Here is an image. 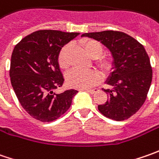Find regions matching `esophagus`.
<instances>
[{
    "mask_svg": "<svg viewBox=\"0 0 159 159\" xmlns=\"http://www.w3.org/2000/svg\"><path fill=\"white\" fill-rule=\"evenodd\" d=\"M84 91H86V92H88L89 94H94L95 93L96 91H98V89H85Z\"/></svg>",
    "mask_w": 159,
    "mask_h": 159,
    "instance_id": "1",
    "label": "esophagus"
}]
</instances>
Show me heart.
I'll use <instances>...</instances> for the list:
<instances>
[{"label":"heart","mask_w":159,"mask_h":159,"mask_svg":"<svg viewBox=\"0 0 159 159\" xmlns=\"http://www.w3.org/2000/svg\"><path fill=\"white\" fill-rule=\"evenodd\" d=\"M80 44L84 48L85 52L93 59H96L95 64L100 68V70L108 73L112 69V62L106 57H100L103 52V48L100 42L97 40L91 39H84L80 41ZM70 48V45H65L60 50L58 54L57 62L58 65L61 69L66 70L69 67V63L67 59V52ZM101 76L95 70H70L66 75V82L67 84L74 89H88L95 86L100 82Z\"/></svg>","instance_id":"1"}]
</instances>
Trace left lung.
Here are the masks:
<instances>
[{"mask_svg":"<svg viewBox=\"0 0 159 159\" xmlns=\"http://www.w3.org/2000/svg\"><path fill=\"white\" fill-rule=\"evenodd\" d=\"M100 41L113 58L112 72L105 82L112 89H103L109 99L98 105L99 111L109 119H129L143 106L152 80V69L144 47L128 34L116 31L83 34Z\"/></svg>","mask_w":159,"mask_h":159,"instance_id":"8db88e82","label":"left lung"}]
</instances>
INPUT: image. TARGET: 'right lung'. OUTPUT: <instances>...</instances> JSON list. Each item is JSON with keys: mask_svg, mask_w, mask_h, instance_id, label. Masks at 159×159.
<instances>
[{"mask_svg": "<svg viewBox=\"0 0 159 159\" xmlns=\"http://www.w3.org/2000/svg\"><path fill=\"white\" fill-rule=\"evenodd\" d=\"M56 30H40L27 35L14 48L9 77L22 107L33 118L50 122L70 108L78 93L70 89L57 94L64 81L58 65L62 48L79 35Z\"/></svg>", "mask_w": 159, "mask_h": 159, "instance_id": "obj_1", "label": "right lung"}]
</instances>
